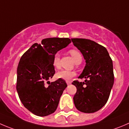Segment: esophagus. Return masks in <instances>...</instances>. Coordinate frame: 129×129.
I'll use <instances>...</instances> for the list:
<instances>
[{
    "mask_svg": "<svg viewBox=\"0 0 129 129\" xmlns=\"http://www.w3.org/2000/svg\"><path fill=\"white\" fill-rule=\"evenodd\" d=\"M71 83H72V82H71V81H67V85H70V84H71Z\"/></svg>",
    "mask_w": 129,
    "mask_h": 129,
    "instance_id": "1",
    "label": "esophagus"
}]
</instances>
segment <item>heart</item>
I'll list each match as a JSON object with an SVG mask.
<instances>
[{
  "instance_id": "1",
  "label": "heart",
  "mask_w": 129,
  "mask_h": 129,
  "mask_svg": "<svg viewBox=\"0 0 129 129\" xmlns=\"http://www.w3.org/2000/svg\"><path fill=\"white\" fill-rule=\"evenodd\" d=\"M70 53L72 55L73 60L75 62H77L78 61H82V56L80 52L77 50H71ZM59 61H60V56L59 53H56L54 55L53 59H52V64L54 67L57 68L59 67ZM76 75L75 72L73 71L67 70H62L57 72L56 74V77L57 78L64 80H70L72 79L73 77Z\"/></svg>"
}]
</instances>
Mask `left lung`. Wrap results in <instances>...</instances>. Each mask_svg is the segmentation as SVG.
<instances>
[{
	"label": "left lung",
	"mask_w": 129,
	"mask_h": 129,
	"mask_svg": "<svg viewBox=\"0 0 129 129\" xmlns=\"http://www.w3.org/2000/svg\"><path fill=\"white\" fill-rule=\"evenodd\" d=\"M73 45L85 60L84 70L78 77L85 82L75 80L77 87L73 97L75 106L80 111L94 113L107 103L114 84L113 62L107 49L98 43L85 39H72Z\"/></svg>",
	"instance_id": "left-lung-1"
}]
</instances>
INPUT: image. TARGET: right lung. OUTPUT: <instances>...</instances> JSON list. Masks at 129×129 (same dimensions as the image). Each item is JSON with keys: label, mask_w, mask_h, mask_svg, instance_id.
<instances>
[{"label": "right lung", "mask_w": 129, "mask_h": 129, "mask_svg": "<svg viewBox=\"0 0 129 129\" xmlns=\"http://www.w3.org/2000/svg\"><path fill=\"white\" fill-rule=\"evenodd\" d=\"M70 43L68 38L43 39L41 44H33L21 57L17 68V92L24 107L34 115L47 116L57 109L67 84L60 78L49 81L55 73L52 59L55 54Z\"/></svg>", "instance_id": "obj_1"}]
</instances>
